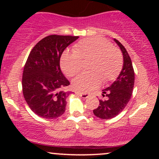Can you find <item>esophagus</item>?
Segmentation results:
<instances>
[{
	"mask_svg": "<svg viewBox=\"0 0 159 159\" xmlns=\"http://www.w3.org/2000/svg\"><path fill=\"white\" fill-rule=\"evenodd\" d=\"M76 94H78V96H80L81 97H82L83 98H88L89 96H90V93H78L77 92L76 93Z\"/></svg>",
	"mask_w": 159,
	"mask_h": 159,
	"instance_id": "1",
	"label": "esophagus"
}]
</instances>
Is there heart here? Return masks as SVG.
<instances>
[{
    "instance_id": "heart-1",
    "label": "heart",
    "mask_w": 159,
    "mask_h": 159,
    "mask_svg": "<svg viewBox=\"0 0 159 159\" xmlns=\"http://www.w3.org/2000/svg\"><path fill=\"white\" fill-rule=\"evenodd\" d=\"M91 59L88 69L72 81V87L80 92H89L98 87L102 81L111 82L118 77L123 66V56L110 42L101 38H88L75 45L74 51H66L61 57L63 72L72 77L81 70L82 61Z\"/></svg>"
}]
</instances>
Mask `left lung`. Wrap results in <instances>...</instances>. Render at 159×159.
<instances>
[{
    "label": "left lung",
    "instance_id": "obj_1",
    "mask_svg": "<svg viewBox=\"0 0 159 159\" xmlns=\"http://www.w3.org/2000/svg\"><path fill=\"white\" fill-rule=\"evenodd\" d=\"M123 54V66L116 80L102 90L105 99H99V105L93 114L102 120L114 118L125 108L132 95L134 84V72L130 57L126 49L117 39H114Z\"/></svg>",
    "mask_w": 159,
    "mask_h": 159
}]
</instances>
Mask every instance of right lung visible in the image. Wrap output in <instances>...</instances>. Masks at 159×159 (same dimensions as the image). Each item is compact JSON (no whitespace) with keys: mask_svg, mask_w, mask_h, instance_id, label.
<instances>
[{"mask_svg":"<svg viewBox=\"0 0 159 159\" xmlns=\"http://www.w3.org/2000/svg\"><path fill=\"white\" fill-rule=\"evenodd\" d=\"M78 36L50 35L41 39L29 54L24 67L22 92L33 112L40 117L55 119L66 110L64 89L70 84L62 73L60 60L68 45Z\"/></svg>","mask_w":159,"mask_h":159,"instance_id":"add662e5","label":"right lung"}]
</instances>
